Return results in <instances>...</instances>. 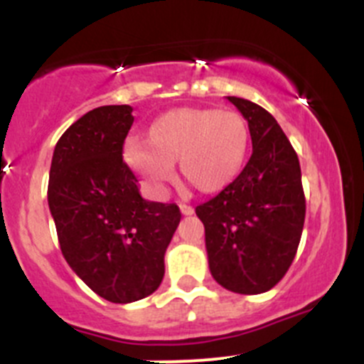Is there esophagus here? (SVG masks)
<instances>
[{"label": "esophagus", "instance_id": "esophagus-1", "mask_svg": "<svg viewBox=\"0 0 364 364\" xmlns=\"http://www.w3.org/2000/svg\"><path fill=\"white\" fill-rule=\"evenodd\" d=\"M179 209H181V213L185 216H190V215H193V213H196V209H193L192 205H188V204H181V205H179Z\"/></svg>", "mask_w": 364, "mask_h": 364}]
</instances>
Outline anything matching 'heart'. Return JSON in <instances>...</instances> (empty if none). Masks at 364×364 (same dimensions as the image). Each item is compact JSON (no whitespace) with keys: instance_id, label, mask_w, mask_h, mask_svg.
Masks as SVG:
<instances>
[{"instance_id":"obj_1","label":"heart","mask_w":364,"mask_h":364,"mask_svg":"<svg viewBox=\"0 0 364 364\" xmlns=\"http://www.w3.org/2000/svg\"><path fill=\"white\" fill-rule=\"evenodd\" d=\"M146 142H128L124 160L153 190L172 181V164L179 161L183 179L197 192L220 193L243 171L250 128L240 112L179 107L149 124Z\"/></svg>"}]
</instances>
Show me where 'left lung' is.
Returning <instances> with one entry per match:
<instances>
[{
  "instance_id": "left-lung-1",
  "label": "left lung",
  "mask_w": 364,
  "mask_h": 364,
  "mask_svg": "<svg viewBox=\"0 0 364 364\" xmlns=\"http://www.w3.org/2000/svg\"><path fill=\"white\" fill-rule=\"evenodd\" d=\"M248 121L253 151L236 181L197 205L213 278L227 291L260 294L291 267L306 200L301 167L287 135L260 105L227 97Z\"/></svg>"
}]
</instances>
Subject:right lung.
<instances>
[{
	"instance_id": "right-lung-1",
	"label": "right lung",
	"mask_w": 364,
	"mask_h": 364,
	"mask_svg": "<svg viewBox=\"0 0 364 364\" xmlns=\"http://www.w3.org/2000/svg\"><path fill=\"white\" fill-rule=\"evenodd\" d=\"M132 111L104 105L77 119L54 148L47 188L68 266L91 291L123 304L160 287L165 250L181 220L176 204L142 199L123 161Z\"/></svg>"
}]
</instances>
